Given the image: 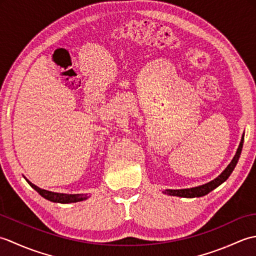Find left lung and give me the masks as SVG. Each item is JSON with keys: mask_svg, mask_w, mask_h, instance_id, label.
<instances>
[{"mask_svg": "<svg viewBox=\"0 0 256 256\" xmlns=\"http://www.w3.org/2000/svg\"><path fill=\"white\" fill-rule=\"evenodd\" d=\"M243 142H244V134L242 135L240 145H238L236 153L233 157V160L226 170L222 172L220 175L216 177L214 180H211L209 182H206L204 184H201V186L198 187H194V188H187V189H166L164 190V194H167L170 196H177V197H184V198H196V197H202V196L208 194L212 190L216 189L222 182H224L229 176L231 175V172L234 170V167L238 164V160L240 158L242 148H243Z\"/></svg>", "mask_w": 256, "mask_h": 256, "instance_id": "obj_1", "label": "left lung"}]
</instances>
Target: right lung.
<instances>
[{"label": "right lung", "instance_id": "add662e5", "mask_svg": "<svg viewBox=\"0 0 256 256\" xmlns=\"http://www.w3.org/2000/svg\"><path fill=\"white\" fill-rule=\"evenodd\" d=\"M25 178V177H24ZM26 179V178H25ZM26 182L30 184L32 188H34L36 192L40 194L42 197L45 199L52 201V202H59V204H72V202H78V201H82L88 199V196L84 194H59V192H48V190L42 189L40 187L35 186L34 184H32L28 179H26Z\"/></svg>", "mask_w": 256, "mask_h": 256}]
</instances>
